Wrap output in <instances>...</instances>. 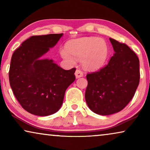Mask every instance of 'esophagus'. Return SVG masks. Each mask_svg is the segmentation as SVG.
Listing matches in <instances>:
<instances>
[{"instance_id":"34e87169","label":"esophagus","mask_w":150,"mask_h":150,"mask_svg":"<svg viewBox=\"0 0 150 150\" xmlns=\"http://www.w3.org/2000/svg\"><path fill=\"white\" fill-rule=\"evenodd\" d=\"M75 76L76 79H79V78L83 76V72L80 69H76L75 71Z\"/></svg>"}]
</instances>
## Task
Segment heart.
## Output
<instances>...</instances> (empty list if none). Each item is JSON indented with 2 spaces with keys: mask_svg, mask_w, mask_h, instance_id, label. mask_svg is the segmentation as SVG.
Wrapping results in <instances>:
<instances>
[{
  "mask_svg": "<svg viewBox=\"0 0 150 150\" xmlns=\"http://www.w3.org/2000/svg\"><path fill=\"white\" fill-rule=\"evenodd\" d=\"M61 57L71 64L81 60L89 70H98L104 66L108 57V47L103 39L82 38L71 41L66 49H61Z\"/></svg>",
  "mask_w": 150,
  "mask_h": 150,
  "instance_id": "obj_1",
  "label": "heart"
}]
</instances>
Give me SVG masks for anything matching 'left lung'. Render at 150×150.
<instances>
[{
  "label": "left lung",
  "instance_id": "left-lung-1",
  "mask_svg": "<svg viewBox=\"0 0 150 150\" xmlns=\"http://www.w3.org/2000/svg\"><path fill=\"white\" fill-rule=\"evenodd\" d=\"M115 53L106 66L87 74L85 100L92 111L108 115L126 107L140 79L139 60L126 44L110 38Z\"/></svg>",
  "mask_w": 150,
  "mask_h": 150
}]
</instances>
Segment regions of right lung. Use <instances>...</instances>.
<instances>
[{
    "label": "right lung",
    "instance_id": "right-lung-1",
    "mask_svg": "<svg viewBox=\"0 0 150 150\" xmlns=\"http://www.w3.org/2000/svg\"><path fill=\"white\" fill-rule=\"evenodd\" d=\"M62 35L32 36L12 54L10 86L22 107L30 113L47 116L58 111L67 88L75 81L76 68L65 70L52 59H42Z\"/></svg>",
    "mask_w": 150,
    "mask_h": 150
}]
</instances>
